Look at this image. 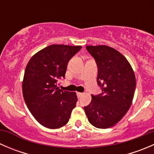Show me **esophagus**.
<instances>
[{
	"label": "esophagus",
	"instance_id": "1",
	"mask_svg": "<svg viewBox=\"0 0 154 154\" xmlns=\"http://www.w3.org/2000/svg\"><path fill=\"white\" fill-rule=\"evenodd\" d=\"M77 97H81V96L83 95V93H82V92H77Z\"/></svg>",
	"mask_w": 154,
	"mask_h": 154
}]
</instances>
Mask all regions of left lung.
Here are the masks:
<instances>
[{
    "instance_id": "obj_1",
    "label": "left lung",
    "mask_w": 154,
    "mask_h": 154,
    "mask_svg": "<svg viewBox=\"0 0 154 154\" xmlns=\"http://www.w3.org/2000/svg\"><path fill=\"white\" fill-rule=\"evenodd\" d=\"M97 66V85L101 94H91L84 110L89 123L100 129L111 127L127 112L132 104L136 77L127 59L116 49L106 45L86 46Z\"/></svg>"
}]
</instances>
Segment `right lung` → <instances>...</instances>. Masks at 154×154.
Instances as JSON below:
<instances>
[{"instance_id": "add662e5", "label": "right lung", "mask_w": 154, "mask_h": 154, "mask_svg": "<svg viewBox=\"0 0 154 154\" xmlns=\"http://www.w3.org/2000/svg\"><path fill=\"white\" fill-rule=\"evenodd\" d=\"M81 46L52 45L29 60L24 71L22 92L27 108L37 122L50 129H57L69 121L76 106L75 92L57 86L65 78L69 60Z\"/></svg>"}]
</instances>
